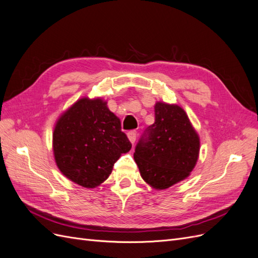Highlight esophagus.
Wrapping results in <instances>:
<instances>
[{
	"label": "esophagus",
	"mask_w": 258,
	"mask_h": 258,
	"mask_svg": "<svg viewBox=\"0 0 258 258\" xmlns=\"http://www.w3.org/2000/svg\"><path fill=\"white\" fill-rule=\"evenodd\" d=\"M127 137L129 139V141L134 144L136 142V139H137V131L136 130H131L127 134Z\"/></svg>",
	"instance_id": "1"
}]
</instances>
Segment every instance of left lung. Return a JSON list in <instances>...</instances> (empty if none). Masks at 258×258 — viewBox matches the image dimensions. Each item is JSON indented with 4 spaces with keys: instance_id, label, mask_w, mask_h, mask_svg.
Wrapping results in <instances>:
<instances>
[{
    "instance_id": "left-lung-1",
    "label": "left lung",
    "mask_w": 258,
    "mask_h": 258,
    "mask_svg": "<svg viewBox=\"0 0 258 258\" xmlns=\"http://www.w3.org/2000/svg\"><path fill=\"white\" fill-rule=\"evenodd\" d=\"M145 135L134 157L148 185L162 190L189 176L199 158L200 138L183 107L156 102L155 122Z\"/></svg>"
}]
</instances>
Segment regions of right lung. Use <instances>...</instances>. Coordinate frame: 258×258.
Returning <instances> with one entry per match:
<instances>
[{
    "label": "right lung",
    "instance_id": "add662e5",
    "mask_svg": "<svg viewBox=\"0 0 258 258\" xmlns=\"http://www.w3.org/2000/svg\"><path fill=\"white\" fill-rule=\"evenodd\" d=\"M131 150L120 119L102 98L84 97L62 113L52 132V151L60 172L85 188L110 176L114 162Z\"/></svg>",
    "mask_w": 258,
    "mask_h": 258
}]
</instances>
